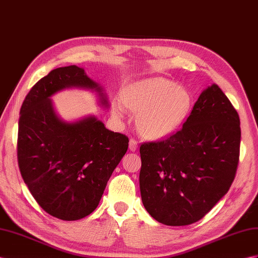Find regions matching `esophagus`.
<instances>
[{"label":"esophagus","mask_w":258,"mask_h":258,"mask_svg":"<svg viewBox=\"0 0 258 258\" xmlns=\"http://www.w3.org/2000/svg\"><path fill=\"white\" fill-rule=\"evenodd\" d=\"M137 146H138V143H137V141L135 140V138H131V140H130V145H128L130 150L131 151H135L137 149Z\"/></svg>","instance_id":"obj_1"}]
</instances>
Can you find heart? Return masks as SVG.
I'll return each mask as SVG.
<instances>
[{
	"instance_id": "obj_1",
	"label": "heart",
	"mask_w": 258,
	"mask_h": 258,
	"mask_svg": "<svg viewBox=\"0 0 258 258\" xmlns=\"http://www.w3.org/2000/svg\"><path fill=\"white\" fill-rule=\"evenodd\" d=\"M124 103L138 113L137 126L149 138H162L180 127L192 107V95L183 86L166 78H150L137 83L125 91ZM122 116L120 105L114 108Z\"/></svg>"
}]
</instances>
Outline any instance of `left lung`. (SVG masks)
Wrapping results in <instances>:
<instances>
[{"instance_id":"left-lung-1","label":"left lung","mask_w":258,"mask_h":258,"mask_svg":"<svg viewBox=\"0 0 258 258\" xmlns=\"http://www.w3.org/2000/svg\"><path fill=\"white\" fill-rule=\"evenodd\" d=\"M240 117L213 84L197 99L181 130L140 148L142 201L166 226L192 224L228 193L240 157Z\"/></svg>"}]
</instances>
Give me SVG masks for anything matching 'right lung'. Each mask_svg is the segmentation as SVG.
Here are the masks:
<instances>
[{"label":"right lung","mask_w":258,"mask_h":258,"mask_svg":"<svg viewBox=\"0 0 258 258\" xmlns=\"http://www.w3.org/2000/svg\"><path fill=\"white\" fill-rule=\"evenodd\" d=\"M66 88L103 89L76 65L51 71L26 96L18 122L17 159L26 185L40 207L57 219L74 221L99 205L110 176L128 147V137L105 128L94 115L65 122L51 97Z\"/></svg>","instance_id":"obj_1"}]
</instances>
